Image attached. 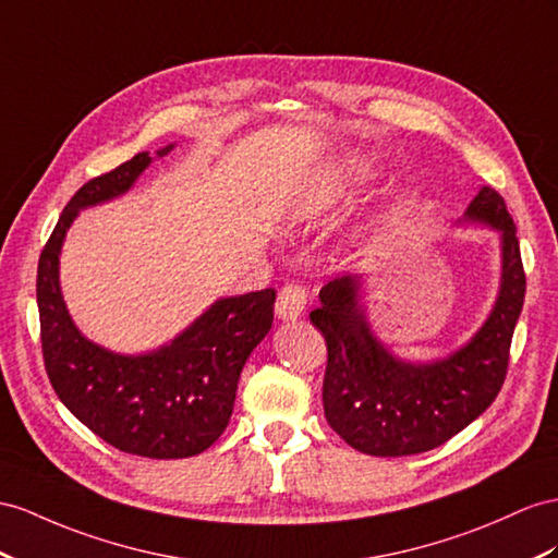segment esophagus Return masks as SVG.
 Masks as SVG:
<instances>
[{
	"instance_id": "1",
	"label": "esophagus",
	"mask_w": 558,
	"mask_h": 558,
	"mask_svg": "<svg viewBox=\"0 0 558 558\" xmlns=\"http://www.w3.org/2000/svg\"><path fill=\"white\" fill-rule=\"evenodd\" d=\"M308 304V288L304 282H290L280 288L278 292V302H276V313L282 320H296L304 316Z\"/></svg>"
}]
</instances>
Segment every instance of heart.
Here are the masks:
<instances>
[{
	"instance_id": "heart-1",
	"label": "heart",
	"mask_w": 558,
	"mask_h": 558,
	"mask_svg": "<svg viewBox=\"0 0 558 558\" xmlns=\"http://www.w3.org/2000/svg\"><path fill=\"white\" fill-rule=\"evenodd\" d=\"M367 177V169L363 167V165H349L347 169H344V179L347 181H361V179H365Z\"/></svg>"
}]
</instances>
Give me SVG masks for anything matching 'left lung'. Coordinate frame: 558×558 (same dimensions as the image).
I'll use <instances>...</instances> for the list:
<instances>
[{"instance_id": "obj_1", "label": "left lung", "mask_w": 558, "mask_h": 558, "mask_svg": "<svg viewBox=\"0 0 558 558\" xmlns=\"http://www.w3.org/2000/svg\"><path fill=\"white\" fill-rule=\"evenodd\" d=\"M466 219L502 233V284L490 318L466 347L436 363L398 361L369 332L359 306V278L341 276L311 311L327 344L323 408L351 448L373 457L434 450L490 408L502 389L513 327L525 296V270L502 195L483 185Z\"/></svg>"}]
</instances>
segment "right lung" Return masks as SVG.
Here are the masks:
<instances>
[{
	"label": "right lung",
	"mask_w": 558,
	"mask_h": 558,
	"mask_svg": "<svg viewBox=\"0 0 558 558\" xmlns=\"http://www.w3.org/2000/svg\"><path fill=\"white\" fill-rule=\"evenodd\" d=\"M148 165L150 155L138 153L70 197L39 254V337L51 387L84 426L122 452L179 460L207 450L228 426L242 365L274 325L276 290L221 299L146 355H118L84 339L59 288L65 231L80 209L130 191Z\"/></svg>",
	"instance_id": "1"
}]
</instances>
